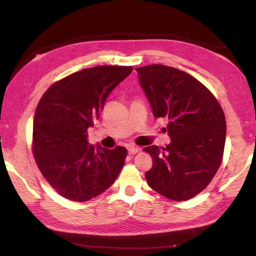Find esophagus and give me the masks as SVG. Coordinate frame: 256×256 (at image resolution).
Wrapping results in <instances>:
<instances>
[{
    "label": "esophagus",
    "instance_id": "obj_1",
    "mask_svg": "<svg viewBox=\"0 0 256 256\" xmlns=\"http://www.w3.org/2000/svg\"><path fill=\"white\" fill-rule=\"evenodd\" d=\"M128 154H136L138 152V146H128Z\"/></svg>",
    "mask_w": 256,
    "mask_h": 256
}]
</instances>
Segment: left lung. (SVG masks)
<instances>
[{"instance_id":"obj_1","label":"left lung","mask_w":256,"mask_h":256,"mask_svg":"<svg viewBox=\"0 0 256 256\" xmlns=\"http://www.w3.org/2000/svg\"><path fill=\"white\" fill-rule=\"evenodd\" d=\"M138 81L156 118L168 120L170 144L144 150L152 157L146 180L156 192L174 201L202 192L222 164L226 142L222 108L196 78L178 68L151 64L136 68Z\"/></svg>"}]
</instances>
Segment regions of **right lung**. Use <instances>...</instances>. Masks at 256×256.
<instances>
[{
	"mask_svg": "<svg viewBox=\"0 0 256 256\" xmlns=\"http://www.w3.org/2000/svg\"><path fill=\"white\" fill-rule=\"evenodd\" d=\"M132 66L84 68L52 84L34 116L32 152L42 176L60 196L84 202L110 188L124 166V146L88 142L108 94Z\"/></svg>",
	"mask_w": 256,
	"mask_h": 256,
	"instance_id": "right-lung-1",
	"label": "right lung"
}]
</instances>
